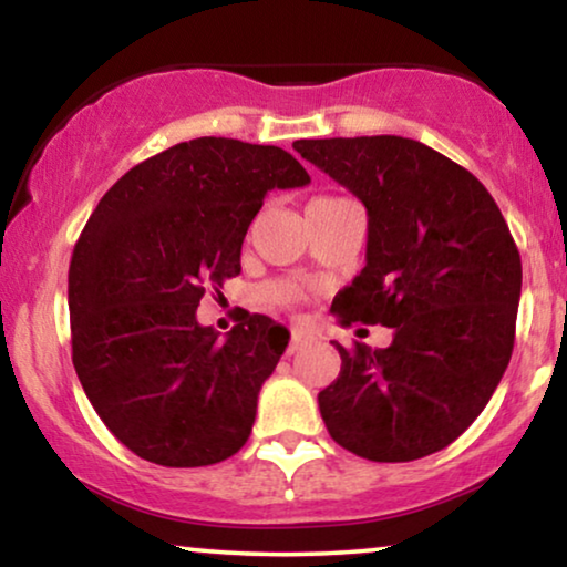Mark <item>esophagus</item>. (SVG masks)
Listing matches in <instances>:
<instances>
[{
  "label": "esophagus",
  "mask_w": 567,
  "mask_h": 567,
  "mask_svg": "<svg viewBox=\"0 0 567 567\" xmlns=\"http://www.w3.org/2000/svg\"><path fill=\"white\" fill-rule=\"evenodd\" d=\"M312 340H315V338L309 336L307 330H299V328H293V330H291V343H289V353H297V351H301V348L312 343Z\"/></svg>",
  "instance_id": "34e87169"
}]
</instances>
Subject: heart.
<instances>
[{"label":"heart","mask_w":567,"mask_h":567,"mask_svg":"<svg viewBox=\"0 0 567 567\" xmlns=\"http://www.w3.org/2000/svg\"><path fill=\"white\" fill-rule=\"evenodd\" d=\"M266 297L270 301H276V305H293V301L301 297V291H299V286L281 281V284H270L266 289Z\"/></svg>","instance_id":"obj_1"}]
</instances>
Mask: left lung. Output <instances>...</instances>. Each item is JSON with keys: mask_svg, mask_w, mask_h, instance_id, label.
<instances>
[{"mask_svg": "<svg viewBox=\"0 0 567 567\" xmlns=\"http://www.w3.org/2000/svg\"><path fill=\"white\" fill-rule=\"evenodd\" d=\"M307 162L367 206V266L332 301L340 324L394 330L371 351L338 346L317 394L330 436L371 462H413L452 444L511 361L522 255L485 185L415 138H299Z\"/></svg>", "mask_w": 567, "mask_h": 567, "instance_id": "1", "label": "left lung"}]
</instances>
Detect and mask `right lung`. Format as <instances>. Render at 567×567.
<instances>
[{"mask_svg": "<svg viewBox=\"0 0 567 567\" xmlns=\"http://www.w3.org/2000/svg\"><path fill=\"white\" fill-rule=\"evenodd\" d=\"M307 183L281 146L200 136L138 162L100 198L69 266L72 361L95 413L136 456L206 467L250 439L289 330L243 312L219 340L196 309L243 270L266 193Z\"/></svg>", "mask_w": 567, "mask_h": 567, "instance_id": "1", "label": "right lung"}]
</instances>
